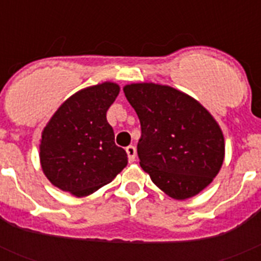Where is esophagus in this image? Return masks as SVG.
<instances>
[{
	"mask_svg": "<svg viewBox=\"0 0 261 261\" xmlns=\"http://www.w3.org/2000/svg\"><path fill=\"white\" fill-rule=\"evenodd\" d=\"M125 150H126V154H128L129 162H135L136 161V147L133 146V145H129Z\"/></svg>",
	"mask_w": 261,
	"mask_h": 261,
	"instance_id": "esophagus-1",
	"label": "esophagus"
}]
</instances>
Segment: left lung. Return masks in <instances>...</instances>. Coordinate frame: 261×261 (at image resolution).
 Wrapping results in <instances>:
<instances>
[{
  "label": "left lung",
  "instance_id": "1",
  "mask_svg": "<svg viewBox=\"0 0 261 261\" xmlns=\"http://www.w3.org/2000/svg\"><path fill=\"white\" fill-rule=\"evenodd\" d=\"M141 124L140 165L172 199L186 200L213 181L225 158L222 130L206 108L174 87H124Z\"/></svg>",
  "mask_w": 261,
  "mask_h": 261
}]
</instances>
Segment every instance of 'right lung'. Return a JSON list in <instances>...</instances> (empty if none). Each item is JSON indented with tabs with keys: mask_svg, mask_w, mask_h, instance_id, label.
I'll use <instances>...</instances> for the list:
<instances>
[{
	"mask_svg": "<svg viewBox=\"0 0 261 261\" xmlns=\"http://www.w3.org/2000/svg\"><path fill=\"white\" fill-rule=\"evenodd\" d=\"M119 91L112 82L86 87L50 117L41 133L40 163L53 186L84 197L111 183L128 165L106 116Z\"/></svg>",
	"mask_w": 261,
	"mask_h": 261,
	"instance_id": "1",
	"label": "right lung"
}]
</instances>
